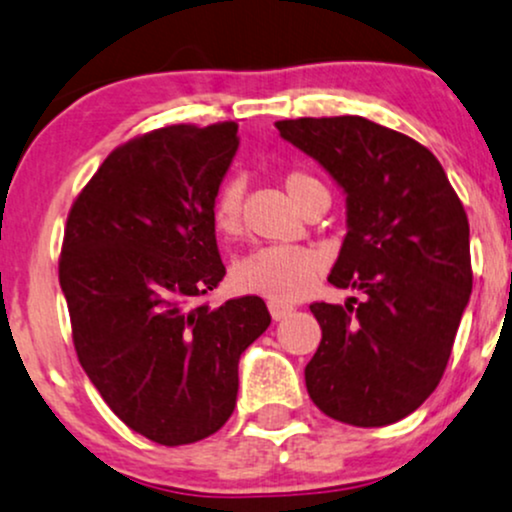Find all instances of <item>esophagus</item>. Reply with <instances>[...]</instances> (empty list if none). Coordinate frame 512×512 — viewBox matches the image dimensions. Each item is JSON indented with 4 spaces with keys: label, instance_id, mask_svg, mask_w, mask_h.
Wrapping results in <instances>:
<instances>
[{
    "label": "esophagus",
    "instance_id": "obj_1",
    "mask_svg": "<svg viewBox=\"0 0 512 512\" xmlns=\"http://www.w3.org/2000/svg\"><path fill=\"white\" fill-rule=\"evenodd\" d=\"M267 308H269V315H272L274 320H284L286 315H291V313H293V305H289V303H276V301H269V303H267Z\"/></svg>",
    "mask_w": 512,
    "mask_h": 512
}]
</instances>
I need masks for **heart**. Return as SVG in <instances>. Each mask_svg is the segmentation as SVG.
<instances>
[{
  "label": "heart",
  "mask_w": 512,
  "mask_h": 512,
  "mask_svg": "<svg viewBox=\"0 0 512 512\" xmlns=\"http://www.w3.org/2000/svg\"><path fill=\"white\" fill-rule=\"evenodd\" d=\"M284 187L301 209L327 192L325 185L303 168L289 170L284 175ZM211 226L223 238L238 236L243 228V185L238 180H226L216 190L211 202ZM320 269L322 257L315 250L303 245H267L248 252L233 264L231 284L240 293L289 303L313 286Z\"/></svg>",
  "instance_id": "b5f03b06"
}]
</instances>
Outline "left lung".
I'll return each instance as SVG.
<instances>
[{
  "mask_svg": "<svg viewBox=\"0 0 512 512\" xmlns=\"http://www.w3.org/2000/svg\"><path fill=\"white\" fill-rule=\"evenodd\" d=\"M346 192L342 252L330 274L363 298L313 303L322 339L305 366L315 407L342 424L404 419L443 378L472 293L469 221L438 158L358 115L276 122Z\"/></svg>",
  "mask_w": 512,
  "mask_h": 512,
  "instance_id": "1",
  "label": "left lung"
}]
</instances>
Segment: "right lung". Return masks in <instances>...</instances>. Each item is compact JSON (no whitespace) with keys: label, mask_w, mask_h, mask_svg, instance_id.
<instances>
[{"label":"right lung","mask_w":512,"mask_h":512,"mask_svg":"<svg viewBox=\"0 0 512 512\" xmlns=\"http://www.w3.org/2000/svg\"><path fill=\"white\" fill-rule=\"evenodd\" d=\"M236 132L216 122L132 137L86 182L64 228L60 286L81 368L122 424L168 448L226 424L238 358L272 322L260 296L204 301L226 274L211 202Z\"/></svg>","instance_id":"obj_1"}]
</instances>
